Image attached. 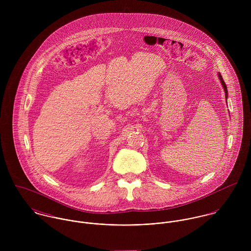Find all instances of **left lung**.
<instances>
[{
	"label": "left lung",
	"instance_id": "left-lung-1",
	"mask_svg": "<svg viewBox=\"0 0 251 251\" xmlns=\"http://www.w3.org/2000/svg\"><path fill=\"white\" fill-rule=\"evenodd\" d=\"M217 75H218V78H219V80H220V82H221V84H222V87H223V89H224V92H225V97H226V100H227V97H228V96H227V94H228V91H227V87H226V84H225V82L223 81L221 74H220V73H218Z\"/></svg>",
	"mask_w": 251,
	"mask_h": 251
}]
</instances>
